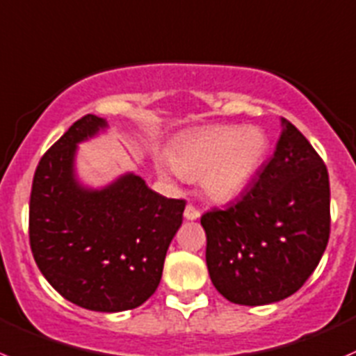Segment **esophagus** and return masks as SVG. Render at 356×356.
<instances>
[{
	"instance_id": "obj_1",
	"label": "esophagus",
	"mask_w": 356,
	"mask_h": 356,
	"mask_svg": "<svg viewBox=\"0 0 356 356\" xmlns=\"http://www.w3.org/2000/svg\"><path fill=\"white\" fill-rule=\"evenodd\" d=\"M183 216H185V220H188V221L199 220V218H200V211L197 209V207H193V206H186L185 207V213H183Z\"/></svg>"
}]
</instances>
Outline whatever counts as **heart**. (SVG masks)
I'll use <instances>...</instances> for the list:
<instances>
[{
  "label": "heart",
  "instance_id": "1",
  "mask_svg": "<svg viewBox=\"0 0 356 356\" xmlns=\"http://www.w3.org/2000/svg\"><path fill=\"white\" fill-rule=\"evenodd\" d=\"M268 150V138L258 128L211 126L185 136L171 147L170 164L183 178H199L202 192L218 202L241 195ZM168 178L166 168L157 166Z\"/></svg>",
  "mask_w": 356,
  "mask_h": 356
}]
</instances>
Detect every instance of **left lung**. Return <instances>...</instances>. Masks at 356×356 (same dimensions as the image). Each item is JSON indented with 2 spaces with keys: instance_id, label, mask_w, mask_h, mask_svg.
<instances>
[{
  "instance_id": "obj_1",
  "label": "left lung",
  "mask_w": 356,
  "mask_h": 356,
  "mask_svg": "<svg viewBox=\"0 0 356 356\" xmlns=\"http://www.w3.org/2000/svg\"><path fill=\"white\" fill-rule=\"evenodd\" d=\"M282 133L258 181L225 209L200 218L218 293L235 305L282 301L308 280L329 242L330 188L323 161L301 131Z\"/></svg>"
}]
</instances>
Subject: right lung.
Segmentation results:
<instances>
[{
    "instance_id": "right-lung-1",
    "label": "right lung",
    "mask_w": 356,
    "mask_h": 356,
    "mask_svg": "<svg viewBox=\"0 0 356 356\" xmlns=\"http://www.w3.org/2000/svg\"><path fill=\"white\" fill-rule=\"evenodd\" d=\"M107 129L105 119L84 115L41 157L29 238L38 268L60 296L91 312L115 313L156 293L185 200L154 192L133 171L98 188L81 181L77 145Z\"/></svg>"
}]
</instances>
